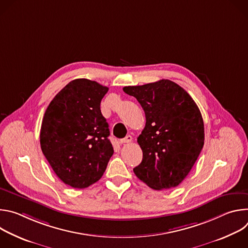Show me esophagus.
Masks as SVG:
<instances>
[{"mask_svg":"<svg viewBox=\"0 0 248 248\" xmlns=\"http://www.w3.org/2000/svg\"><path fill=\"white\" fill-rule=\"evenodd\" d=\"M131 140H132V137H131L130 135H126L124 138H123V139L120 140V143H122V144L129 143V142H131Z\"/></svg>","mask_w":248,"mask_h":248,"instance_id":"1","label":"esophagus"}]
</instances>
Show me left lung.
<instances>
[{
  "mask_svg": "<svg viewBox=\"0 0 248 248\" xmlns=\"http://www.w3.org/2000/svg\"><path fill=\"white\" fill-rule=\"evenodd\" d=\"M123 89L136 98L146 118L137 138L143 158L133 169L135 175L155 190L178 186L204 145V124L196 103L169 79Z\"/></svg>",
  "mask_w": 248,
  "mask_h": 248,
  "instance_id": "obj_1",
  "label": "left lung"
}]
</instances>
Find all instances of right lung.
Instances as JSON below:
<instances>
[{
	"label": "right lung",
	"instance_id": "right-lung-1",
	"mask_svg": "<svg viewBox=\"0 0 248 248\" xmlns=\"http://www.w3.org/2000/svg\"><path fill=\"white\" fill-rule=\"evenodd\" d=\"M109 88L86 78L66 84L51 101L40 130L41 149L58 178L74 188L98 182L114 154L100 104Z\"/></svg>",
	"mask_w": 248,
	"mask_h": 248
}]
</instances>
